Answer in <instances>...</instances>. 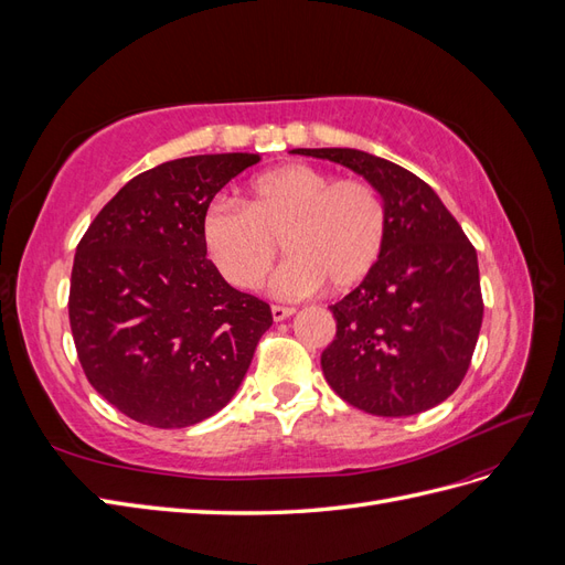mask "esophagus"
<instances>
[{
    "mask_svg": "<svg viewBox=\"0 0 565 565\" xmlns=\"http://www.w3.org/2000/svg\"><path fill=\"white\" fill-rule=\"evenodd\" d=\"M270 313H273V320H285L295 313L292 306H280V303H273L270 306Z\"/></svg>",
    "mask_w": 565,
    "mask_h": 565,
    "instance_id": "esophagus-1",
    "label": "esophagus"
}]
</instances>
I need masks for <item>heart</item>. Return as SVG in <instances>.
I'll use <instances>...</instances> for the list:
<instances>
[{
	"label": "heart",
	"mask_w": 565,
	"mask_h": 565,
	"mask_svg": "<svg viewBox=\"0 0 565 565\" xmlns=\"http://www.w3.org/2000/svg\"><path fill=\"white\" fill-rule=\"evenodd\" d=\"M388 233L382 193L363 179H337L292 162L256 177L245 210L214 202L202 216L210 259L233 287L259 289L280 259L282 295H311L322 285L349 292L380 264Z\"/></svg>",
	"instance_id": "obj_1"
}]
</instances>
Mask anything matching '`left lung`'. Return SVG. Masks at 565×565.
I'll return each instance as SVG.
<instances>
[{"instance_id": "8db88e82", "label": "left lung", "mask_w": 565, "mask_h": 565, "mask_svg": "<svg viewBox=\"0 0 565 565\" xmlns=\"http://www.w3.org/2000/svg\"><path fill=\"white\" fill-rule=\"evenodd\" d=\"M363 174L384 198L380 264L332 303L337 337L322 351L328 384L349 405L407 417L452 396L483 322L476 249L446 204L407 169L353 148H299Z\"/></svg>"}]
</instances>
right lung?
Instances as JSON below:
<instances>
[{"label":"right lung","instance_id":"obj_1","mask_svg":"<svg viewBox=\"0 0 565 565\" xmlns=\"http://www.w3.org/2000/svg\"><path fill=\"white\" fill-rule=\"evenodd\" d=\"M262 156L221 152L134 177L77 245L67 316L89 384L158 429L212 417L241 386L270 306L207 259L202 216Z\"/></svg>","mask_w":565,"mask_h":565}]
</instances>
